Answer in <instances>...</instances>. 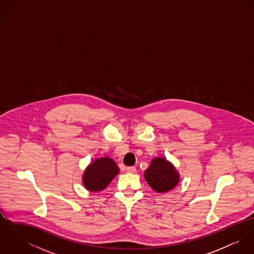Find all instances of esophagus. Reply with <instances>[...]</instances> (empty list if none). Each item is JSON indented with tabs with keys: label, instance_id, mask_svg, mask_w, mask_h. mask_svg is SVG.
Returning <instances> with one entry per match:
<instances>
[{
	"label": "esophagus",
	"instance_id": "obj_1",
	"mask_svg": "<svg viewBox=\"0 0 254 254\" xmlns=\"http://www.w3.org/2000/svg\"><path fill=\"white\" fill-rule=\"evenodd\" d=\"M126 171H127V173L134 174V173L137 172V169H136V167H134V166H129V167L126 168Z\"/></svg>",
	"mask_w": 254,
	"mask_h": 254
}]
</instances>
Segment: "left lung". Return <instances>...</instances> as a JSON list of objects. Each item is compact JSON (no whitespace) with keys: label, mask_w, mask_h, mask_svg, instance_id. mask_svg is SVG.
I'll use <instances>...</instances> for the list:
<instances>
[{"label":"left lung","mask_w":254,"mask_h":254,"mask_svg":"<svg viewBox=\"0 0 254 254\" xmlns=\"http://www.w3.org/2000/svg\"><path fill=\"white\" fill-rule=\"evenodd\" d=\"M145 178L149 186L158 192L172 190L179 182L175 168L164 158H154L145 170Z\"/></svg>","instance_id":"1"}]
</instances>
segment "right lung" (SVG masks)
I'll use <instances>...</instances> for the list:
<instances>
[{
	"label": "right lung",
	"mask_w": 254,
	"mask_h": 254,
	"mask_svg": "<svg viewBox=\"0 0 254 254\" xmlns=\"http://www.w3.org/2000/svg\"><path fill=\"white\" fill-rule=\"evenodd\" d=\"M119 168L109 157L96 159L85 171L83 184L89 190L98 191L106 189L117 175Z\"/></svg>",
	"instance_id": "right-lung-1"
}]
</instances>
